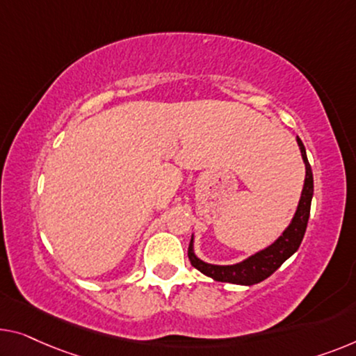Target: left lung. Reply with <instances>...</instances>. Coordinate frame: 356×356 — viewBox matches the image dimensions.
I'll return each mask as SVG.
<instances>
[{
  "label": "left lung",
  "mask_w": 356,
  "mask_h": 356,
  "mask_svg": "<svg viewBox=\"0 0 356 356\" xmlns=\"http://www.w3.org/2000/svg\"><path fill=\"white\" fill-rule=\"evenodd\" d=\"M297 145L300 148L302 160L305 163V180L304 188H302V195L297 204V211L281 236L277 241L272 243L268 248L262 249L254 254V256L245 259L240 264L233 265H214L203 262L201 259L196 257L193 251V235L190 240L188 246V259L196 270L206 275L216 281H222V283H233V284H243L251 286L256 283H261L265 278H268L275 270L281 267V264L293 256V254L299 249L302 238L305 235L307 222L310 217V204L312 196H314V174H312V168L307 160L305 147L302 140L297 137Z\"/></svg>",
  "instance_id": "1"
}]
</instances>
